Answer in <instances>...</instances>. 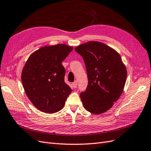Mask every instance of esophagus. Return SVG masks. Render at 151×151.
Instances as JSON below:
<instances>
[{"mask_svg": "<svg viewBox=\"0 0 151 151\" xmlns=\"http://www.w3.org/2000/svg\"><path fill=\"white\" fill-rule=\"evenodd\" d=\"M72 86L75 88H76V87H77V81H75V82L72 83Z\"/></svg>", "mask_w": 151, "mask_h": 151, "instance_id": "obj_1", "label": "esophagus"}]
</instances>
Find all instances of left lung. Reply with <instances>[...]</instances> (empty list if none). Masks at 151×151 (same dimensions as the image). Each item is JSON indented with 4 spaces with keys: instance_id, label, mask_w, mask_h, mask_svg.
I'll use <instances>...</instances> for the list:
<instances>
[{
    "instance_id": "obj_1",
    "label": "left lung",
    "mask_w": 151,
    "mask_h": 151,
    "mask_svg": "<svg viewBox=\"0 0 151 151\" xmlns=\"http://www.w3.org/2000/svg\"><path fill=\"white\" fill-rule=\"evenodd\" d=\"M82 57L88 77L86 91L80 98L86 110L101 114L111 109L124 87L127 71L115 50L98 41H88L75 48Z\"/></svg>"
}]
</instances>
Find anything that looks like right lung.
Listing matches in <instances>:
<instances>
[{
	"instance_id": "add662e5",
	"label": "right lung",
	"mask_w": 151,
	"mask_h": 151,
	"mask_svg": "<svg viewBox=\"0 0 151 151\" xmlns=\"http://www.w3.org/2000/svg\"><path fill=\"white\" fill-rule=\"evenodd\" d=\"M73 48L64 44L44 46L32 53L22 73L25 93L36 109L48 114L60 111L72 90L64 82L62 64Z\"/></svg>"
}]
</instances>
